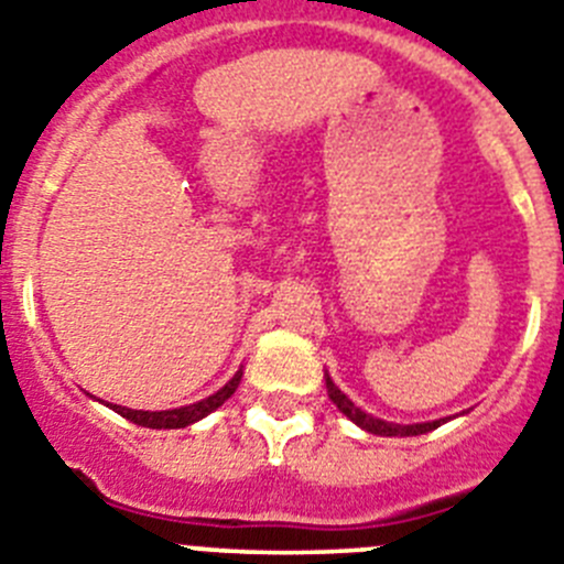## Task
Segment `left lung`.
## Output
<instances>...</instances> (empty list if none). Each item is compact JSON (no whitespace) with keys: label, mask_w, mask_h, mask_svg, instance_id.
Masks as SVG:
<instances>
[{"label":"left lung","mask_w":564,"mask_h":564,"mask_svg":"<svg viewBox=\"0 0 564 564\" xmlns=\"http://www.w3.org/2000/svg\"><path fill=\"white\" fill-rule=\"evenodd\" d=\"M325 383H327V395H330V401L336 403L338 412L350 417V421L356 423V426H361L364 432H370V435H381V437L426 435V432L437 430L441 423H446V417H441V421H426V423H392V421H383V417H376V415H370V412H364L361 406H356V403H352L350 398L344 395V392L338 390L336 383H333L330 372H325Z\"/></svg>","instance_id":"obj_1"}]
</instances>
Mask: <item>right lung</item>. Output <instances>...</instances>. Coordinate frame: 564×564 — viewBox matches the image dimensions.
Listing matches in <instances>:
<instances>
[{"label":"right lung","instance_id":"add662e5","mask_svg":"<svg viewBox=\"0 0 564 564\" xmlns=\"http://www.w3.org/2000/svg\"><path fill=\"white\" fill-rule=\"evenodd\" d=\"M239 381H242V367L234 372L231 381L226 387L214 392V395L203 398L197 403H188V406H177V410H161V412H149V410H129V406H118V403H107L109 410L118 412L127 421L138 423V426H147V430H183V426H192V423L203 421L206 415H212L217 406L228 401V398L237 392Z\"/></svg>","mask_w":564,"mask_h":564}]
</instances>
